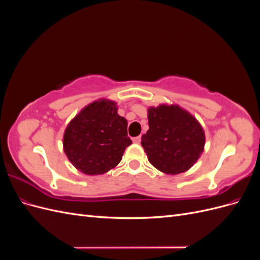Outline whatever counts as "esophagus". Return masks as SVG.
<instances>
[{
  "instance_id": "obj_1",
  "label": "esophagus",
  "mask_w": 260,
  "mask_h": 260,
  "mask_svg": "<svg viewBox=\"0 0 260 260\" xmlns=\"http://www.w3.org/2000/svg\"><path fill=\"white\" fill-rule=\"evenodd\" d=\"M132 141H133V142H135V143H140L141 142V136H139V137H136V138H133L132 139Z\"/></svg>"
}]
</instances>
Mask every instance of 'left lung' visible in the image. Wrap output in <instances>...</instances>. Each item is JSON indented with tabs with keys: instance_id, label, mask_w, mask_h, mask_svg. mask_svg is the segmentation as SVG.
<instances>
[{
	"instance_id": "left-lung-1",
	"label": "left lung",
	"mask_w": 260,
	"mask_h": 260,
	"mask_svg": "<svg viewBox=\"0 0 260 260\" xmlns=\"http://www.w3.org/2000/svg\"><path fill=\"white\" fill-rule=\"evenodd\" d=\"M148 127L142 144L148 161L165 174L190 169L205 145V133L195 118L176 105L148 108Z\"/></svg>"
}]
</instances>
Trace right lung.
I'll return each mask as SVG.
<instances>
[{
	"label": "right lung",
	"mask_w": 260,
	"mask_h": 260,
	"mask_svg": "<svg viewBox=\"0 0 260 260\" xmlns=\"http://www.w3.org/2000/svg\"><path fill=\"white\" fill-rule=\"evenodd\" d=\"M128 122L117 114L116 103L101 100L86 106L70 121L64 135V151L85 175H102L120 162L132 141Z\"/></svg>",
	"instance_id": "right-lung-1"
}]
</instances>
